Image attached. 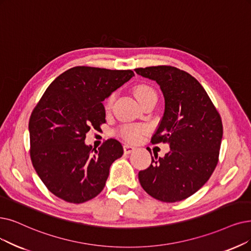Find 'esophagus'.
<instances>
[{
	"mask_svg": "<svg viewBox=\"0 0 251 251\" xmlns=\"http://www.w3.org/2000/svg\"><path fill=\"white\" fill-rule=\"evenodd\" d=\"M135 149H136V148H135L134 146H131V145H125V146H124V151H125L126 154L132 153Z\"/></svg>",
	"mask_w": 251,
	"mask_h": 251,
	"instance_id": "obj_1",
	"label": "esophagus"
}]
</instances>
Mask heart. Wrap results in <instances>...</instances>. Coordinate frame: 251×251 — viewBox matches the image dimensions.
I'll use <instances>...</instances> for the list:
<instances>
[{
	"mask_svg": "<svg viewBox=\"0 0 251 251\" xmlns=\"http://www.w3.org/2000/svg\"><path fill=\"white\" fill-rule=\"evenodd\" d=\"M135 95L138 99V101L142 104H144L148 100L152 99V98H156V93L153 89V87H151L148 84H138L135 89ZM114 101V95H111L108 99H107V104L106 106L109 108L110 106L112 105ZM144 132V127L140 126H124L120 127L119 129V135L122 136L123 138H125L127 141H137V140L140 138Z\"/></svg>",
	"mask_w": 251,
	"mask_h": 251,
	"instance_id": "1",
	"label": "heart"
}]
</instances>
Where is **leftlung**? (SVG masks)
I'll use <instances>...</instances> for the list:
<instances>
[{
  "label": "left lung",
  "instance_id": "8db88e82",
  "mask_svg": "<svg viewBox=\"0 0 251 251\" xmlns=\"http://www.w3.org/2000/svg\"><path fill=\"white\" fill-rule=\"evenodd\" d=\"M135 71L162 89L165 113L151 142L168 143L171 148L164 157L154 154L151 165L139 172L140 184L158 201H182L214 172L224 134L222 117L201 83L187 72L171 66Z\"/></svg>",
  "mask_w": 251,
  "mask_h": 251
}]
</instances>
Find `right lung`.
<instances>
[{"label": "right lung", "mask_w": 251, "mask_h": 251, "mask_svg": "<svg viewBox=\"0 0 251 251\" xmlns=\"http://www.w3.org/2000/svg\"><path fill=\"white\" fill-rule=\"evenodd\" d=\"M135 76L132 70L78 66L51 82L29 117V156L42 182L57 198L80 204L105 187L109 169L124 154L115 139L98 149L84 143L106 123L103 101Z\"/></svg>", "instance_id": "add662e5"}]
</instances>
